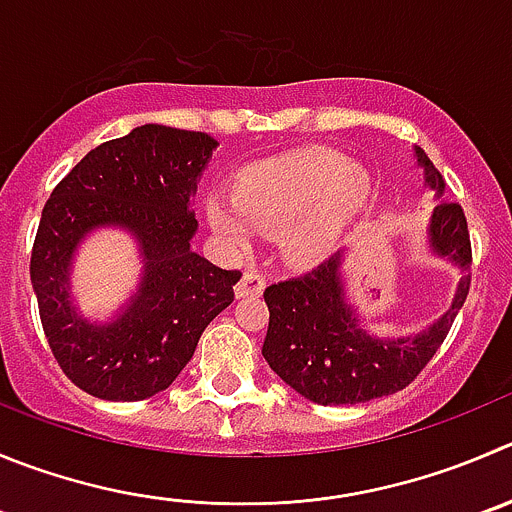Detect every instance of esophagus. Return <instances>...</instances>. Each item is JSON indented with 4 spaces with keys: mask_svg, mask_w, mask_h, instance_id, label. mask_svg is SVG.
Returning <instances> with one entry per match:
<instances>
[{
    "mask_svg": "<svg viewBox=\"0 0 512 512\" xmlns=\"http://www.w3.org/2000/svg\"><path fill=\"white\" fill-rule=\"evenodd\" d=\"M264 289H266L264 274H259V271H246V274L241 276V281L236 284V296L238 299H246V296H259V294H264Z\"/></svg>",
    "mask_w": 512,
    "mask_h": 512,
    "instance_id": "34e87169",
    "label": "esophagus"
}]
</instances>
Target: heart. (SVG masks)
<instances>
[{"label":"heart","instance_id":"obj_1","mask_svg":"<svg viewBox=\"0 0 512 512\" xmlns=\"http://www.w3.org/2000/svg\"><path fill=\"white\" fill-rule=\"evenodd\" d=\"M369 173L342 153L299 150L261 160L233 183L231 203H208V223L231 246L243 248L256 231H281L291 264H314L332 251L367 203Z\"/></svg>","mask_w":512,"mask_h":512}]
</instances>
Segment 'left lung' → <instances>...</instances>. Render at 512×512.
Instances as JSON below:
<instances>
[{"mask_svg":"<svg viewBox=\"0 0 512 512\" xmlns=\"http://www.w3.org/2000/svg\"><path fill=\"white\" fill-rule=\"evenodd\" d=\"M425 168V186L437 198L445 193L440 170L425 150L415 148ZM430 248L462 269L452 306L420 334L377 339L359 326L347 304L342 281V253L321 261L306 274L271 284L264 291L269 332L264 359L269 367L316 405H359L405 389L427 367L445 342L457 311L470 291V231L460 203L442 201L430 218Z\"/></svg>","mask_w":512,"mask_h":512,"instance_id":"obj_1","label":"left lung"}]
</instances>
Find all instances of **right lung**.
I'll list each match as a JSON object with an SVG mask.
<instances>
[{"mask_svg": "<svg viewBox=\"0 0 512 512\" xmlns=\"http://www.w3.org/2000/svg\"><path fill=\"white\" fill-rule=\"evenodd\" d=\"M216 145L196 130L140 125L90 150L45 203L29 276L57 364L92 397L138 402L168 389L233 301L241 271L191 248V198ZM102 225L133 232L146 269L124 314L90 325L69 299V266L81 238Z\"/></svg>", "mask_w": 512, "mask_h": 512, "instance_id": "obj_1", "label": "right lung"}]
</instances>
